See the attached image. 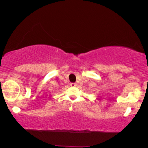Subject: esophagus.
<instances>
[{
	"label": "esophagus",
	"instance_id": "obj_1",
	"mask_svg": "<svg viewBox=\"0 0 148 148\" xmlns=\"http://www.w3.org/2000/svg\"><path fill=\"white\" fill-rule=\"evenodd\" d=\"M77 86V84L76 83H71V86L72 87H76Z\"/></svg>",
	"mask_w": 148,
	"mask_h": 148
}]
</instances>
